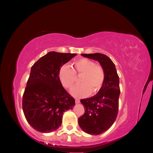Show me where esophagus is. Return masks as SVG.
Listing matches in <instances>:
<instances>
[{
  "label": "esophagus",
  "instance_id": "1",
  "mask_svg": "<svg viewBox=\"0 0 153 153\" xmlns=\"http://www.w3.org/2000/svg\"><path fill=\"white\" fill-rule=\"evenodd\" d=\"M75 102H76V103H80V100L78 99V98H76L75 99Z\"/></svg>",
  "mask_w": 153,
  "mask_h": 153
}]
</instances>
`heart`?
<instances>
[{"mask_svg": "<svg viewBox=\"0 0 153 153\" xmlns=\"http://www.w3.org/2000/svg\"><path fill=\"white\" fill-rule=\"evenodd\" d=\"M80 84L74 87L71 93L76 98H84L96 93L102 87L105 80L103 67L92 60L82 57L73 63L72 68L67 65L62 66L59 72V78L62 86L70 89L80 76Z\"/></svg>", "mask_w": 153, "mask_h": 153, "instance_id": "b5f03b06", "label": "heart"}]
</instances>
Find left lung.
Here are the masks:
<instances>
[{"instance_id": "1", "label": "left lung", "mask_w": 153, "mask_h": 153, "mask_svg": "<svg viewBox=\"0 0 153 153\" xmlns=\"http://www.w3.org/2000/svg\"><path fill=\"white\" fill-rule=\"evenodd\" d=\"M81 55L98 61L105 71V82L97 94L80 100L85 113L78 118V124L85 133L97 135L108 129L117 118L120 95L119 78L115 64L106 55L100 53Z\"/></svg>"}]
</instances>
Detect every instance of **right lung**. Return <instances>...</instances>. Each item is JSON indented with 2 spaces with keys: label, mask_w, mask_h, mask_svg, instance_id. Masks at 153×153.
I'll use <instances>...</instances> for the list:
<instances>
[{
  "label": "right lung",
  "mask_w": 153,
  "mask_h": 153,
  "mask_svg": "<svg viewBox=\"0 0 153 153\" xmlns=\"http://www.w3.org/2000/svg\"><path fill=\"white\" fill-rule=\"evenodd\" d=\"M76 55L50 52L32 66L23 94L22 108L27 122L36 130H56L61 125L64 112L75 105V99L60 82L59 72Z\"/></svg>",
  "instance_id": "add662e5"
}]
</instances>
